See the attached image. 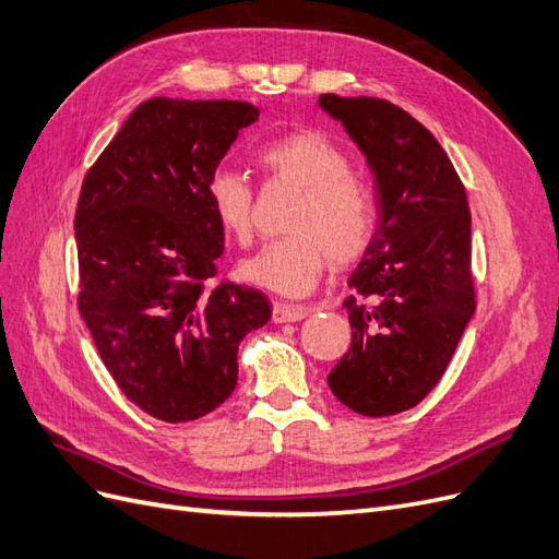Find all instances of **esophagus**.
<instances>
[{
    "mask_svg": "<svg viewBox=\"0 0 559 559\" xmlns=\"http://www.w3.org/2000/svg\"><path fill=\"white\" fill-rule=\"evenodd\" d=\"M306 306H294V302H275L273 306V321L275 324H286V321H300L308 317Z\"/></svg>",
    "mask_w": 559,
    "mask_h": 559,
    "instance_id": "1",
    "label": "esophagus"
}]
</instances>
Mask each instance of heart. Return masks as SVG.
I'll list each match as a JSON object with an SVG mask.
<instances>
[{"label": "heart", "mask_w": 559, "mask_h": 559, "mask_svg": "<svg viewBox=\"0 0 559 559\" xmlns=\"http://www.w3.org/2000/svg\"><path fill=\"white\" fill-rule=\"evenodd\" d=\"M263 170L296 186L302 200L286 230L292 235L263 245L240 263V277L282 296H306L331 259L335 265L359 261L376 230V205L366 186L354 179L349 158L329 138L296 132L257 151ZM210 210L230 238L251 235L253 191L249 179L230 167L207 181Z\"/></svg>", "instance_id": "obj_1"}]
</instances>
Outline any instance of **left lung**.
<instances>
[{"label":"left lung","mask_w":559,"mask_h":559,"mask_svg":"<svg viewBox=\"0 0 559 559\" xmlns=\"http://www.w3.org/2000/svg\"><path fill=\"white\" fill-rule=\"evenodd\" d=\"M373 175L378 226L349 277L352 347L329 386L368 417L413 408L443 378L476 312L466 191L433 134L376 97L321 95Z\"/></svg>","instance_id":"left-lung-1"}]
</instances>
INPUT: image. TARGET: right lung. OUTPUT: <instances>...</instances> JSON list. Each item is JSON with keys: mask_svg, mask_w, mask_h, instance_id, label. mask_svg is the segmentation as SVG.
Instances as JSON below:
<instances>
[{"mask_svg": "<svg viewBox=\"0 0 559 559\" xmlns=\"http://www.w3.org/2000/svg\"><path fill=\"white\" fill-rule=\"evenodd\" d=\"M257 118L230 99H146L81 186L79 312L121 392L173 425L233 394L242 337L270 319L249 286L205 292L224 253L207 181Z\"/></svg>", "mask_w": 559, "mask_h": 559, "instance_id": "1", "label": "right lung"}]
</instances>
